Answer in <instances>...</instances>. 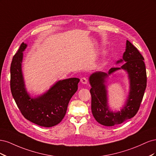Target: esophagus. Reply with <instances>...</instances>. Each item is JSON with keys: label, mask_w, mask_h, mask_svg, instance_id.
Masks as SVG:
<instances>
[{"label": "esophagus", "mask_w": 156, "mask_h": 156, "mask_svg": "<svg viewBox=\"0 0 156 156\" xmlns=\"http://www.w3.org/2000/svg\"><path fill=\"white\" fill-rule=\"evenodd\" d=\"M81 82L83 84H87V83H88L87 79L85 78V77H82V78L81 79Z\"/></svg>", "instance_id": "1"}]
</instances>
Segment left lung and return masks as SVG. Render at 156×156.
<instances>
[{
  "label": "left lung",
  "mask_w": 156,
  "mask_h": 156,
  "mask_svg": "<svg viewBox=\"0 0 156 156\" xmlns=\"http://www.w3.org/2000/svg\"><path fill=\"white\" fill-rule=\"evenodd\" d=\"M125 62L120 68H112L108 73H93L89 77L92 87L91 109L96 120L101 125L113 126L120 124L133 118L138 112L146 88V72L144 58L138 49L128 40L122 59L116 64ZM124 69L128 73L130 81L129 95L124 107L120 112H113L108 105L106 80L116 70Z\"/></svg>",
  "instance_id": "1"
}]
</instances>
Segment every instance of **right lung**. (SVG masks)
Listing matches in <instances>:
<instances>
[{"instance_id": "add662e5", "label": "right lung", "mask_w": 156, "mask_h": 156, "mask_svg": "<svg viewBox=\"0 0 156 156\" xmlns=\"http://www.w3.org/2000/svg\"><path fill=\"white\" fill-rule=\"evenodd\" d=\"M27 45L22 43L13 56L10 67V88L13 98L26 119L45 127L57 125L66 115L70 99L78 89V78H69L55 83L48 91L37 97L27 92L22 73L23 51Z\"/></svg>"}]
</instances>
